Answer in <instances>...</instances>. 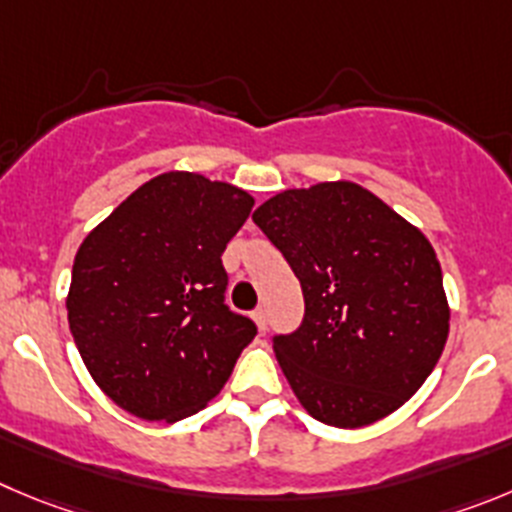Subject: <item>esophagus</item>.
<instances>
[{
	"mask_svg": "<svg viewBox=\"0 0 512 512\" xmlns=\"http://www.w3.org/2000/svg\"><path fill=\"white\" fill-rule=\"evenodd\" d=\"M252 318H255L257 331H267V310L265 308H257L255 313H252Z\"/></svg>",
	"mask_w": 512,
	"mask_h": 512,
	"instance_id": "34e87169",
	"label": "esophagus"
}]
</instances>
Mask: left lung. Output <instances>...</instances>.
<instances>
[{"mask_svg": "<svg viewBox=\"0 0 512 512\" xmlns=\"http://www.w3.org/2000/svg\"><path fill=\"white\" fill-rule=\"evenodd\" d=\"M252 219L303 288V326L272 348L305 412L358 429L412 399L450 336L427 237L353 181L285 189Z\"/></svg>", "mask_w": 512, "mask_h": 512, "instance_id": "obj_1", "label": "left lung"}]
</instances>
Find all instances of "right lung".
<instances>
[{
  "mask_svg": "<svg viewBox=\"0 0 512 512\" xmlns=\"http://www.w3.org/2000/svg\"><path fill=\"white\" fill-rule=\"evenodd\" d=\"M252 207L240 186L166 171L80 245L70 333L95 384L133 417L174 424L197 414L255 338V323L224 305L222 267Z\"/></svg>",
  "mask_w": 512,
  "mask_h": 512,
  "instance_id": "obj_1",
  "label": "right lung"
}]
</instances>
